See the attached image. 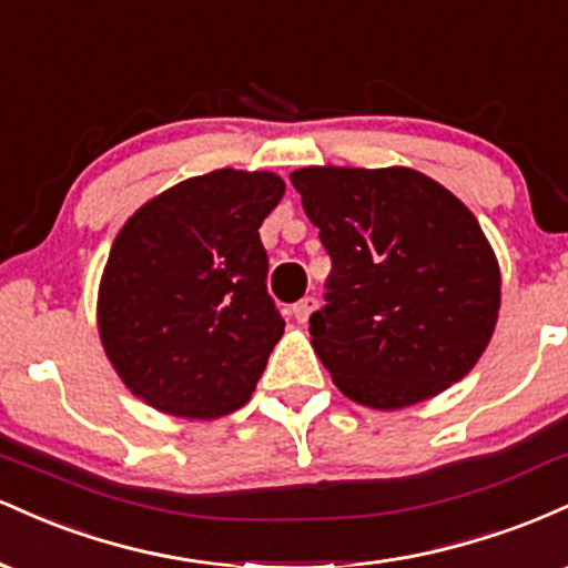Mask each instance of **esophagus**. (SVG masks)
<instances>
[{"mask_svg":"<svg viewBox=\"0 0 568 568\" xmlns=\"http://www.w3.org/2000/svg\"><path fill=\"white\" fill-rule=\"evenodd\" d=\"M315 306H317V298L315 296H304L302 302L293 304V317H296L298 323H306V321H310L312 312H315Z\"/></svg>","mask_w":568,"mask_h":568,"instance_id":"obj_1","label":"esophagus"}]
</instances>
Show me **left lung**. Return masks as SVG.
I'll list each match as a JSON object with an SVG mask.
<instances>
[{
    "label": "left lung",
    "instance_id": "1",
    "mask_svg": "<svg viewBox=\"0 0 568 568\" xmlns=\"http://www.w3.org/2000/svg\"><path fill=\"white\" fill-rule=\"evenodd\" d=\"M291 181L331 256L310 334L336 387L387 410L459 382L499 312V266L473 213L408 168H304Z\"/></svg>",
    "mask_w": 568,
    "mask_h": 568
}]
</instances>
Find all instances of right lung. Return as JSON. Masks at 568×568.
Masks as SVG:
<instances>
[{"instance_id": "add662e5", "label": "right lung", "mask_w": 568, "mask_h": 568, "mask_svg": "<svg viewBox=\"0 0 568 568\" xmlns=\"http://www.w3.org/2000/svg\"><path fill=\"white\" fill-rule=\"evenodd\" d=\"M283 192L275 173L224 168L162 192L116 234L98 328L149 406L216 419L251 400L285 328L258 237Z\"/></svg>"}]
</instances>
